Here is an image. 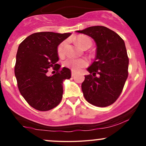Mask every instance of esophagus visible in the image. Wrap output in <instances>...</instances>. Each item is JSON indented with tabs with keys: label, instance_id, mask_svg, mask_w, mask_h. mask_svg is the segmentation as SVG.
<instances>
[{
	"label": "esophagus",
	"instance_id": "esophagus-1",
	"mask_svg": "<svg viewBox=\"0 0 146 146\" xmlns=\"http://www.w3.org/2000/svg\"><path fill=\"white\" fill-rule=\"evenodd\" d=\"M75 71H73V70H72V71H71V76L73 77V76H75Z\"/></svg>",
	"mask_w": 146,
	"mask_h": 146
}]
</instances>
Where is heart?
I'll use <instances>...</instances> for the list:
<instances>
[{
	"label": "heart",
	"mask_w": 146,
	"mask_h": 146,
	"mask_svg": "<svg viewBox=\"0 0 146 146\" xmlns=\"http://www.w3.org/2000/svg\"><path fill=\"white\" fill-rule=\"evenodd\" d=\"M77 44L81 48H84L86 46H91L92 42L89 38L85 36H79L75 39ZM65 46L66 42L64 41L58 45V54L60 57H63L65 55ZM88 60L84 58H69L64 62V65L68 68H71L73 71H79L82 68L85 67L88 65Z\"/></svg>",
	"instance_id": "obj_1"
}]
</instances>
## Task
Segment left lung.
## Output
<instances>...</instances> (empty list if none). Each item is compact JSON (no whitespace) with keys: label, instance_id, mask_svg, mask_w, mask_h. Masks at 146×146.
Masks as SVG:
<instances>
[{"label":"left lung","instance_id":"1","mask_svg":"<svg viewBox=\"0 0 146 146\" xmlns=\"http://www.w3.org/2000/svg\"><path fill=\"white\" fill-rule=\"evenodd\" d=\"M76 32L91 37L96 43V56L87 68L82 90L91 104L106 107L121 94L128 78L129 60L125 42L113 31L103 26H93Z\"/></svg>","mask_w":146,"mask_h":146}]
</instances>
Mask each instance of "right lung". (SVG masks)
I'll return each instance as SVG.
<instances>
[{
    "label": "right lung",
    "instance_id": "1",
    "mask_svg": "<svg viewBox=\"0 0 146 146\" xmlns=\"http://www.w3.org/2000/svg\"><path fill=\"white\" fill-rule=\"evenodd\" d=\"M71 33L38 32L30 35L20 44L16 53L15 76L22 96L35 109L46 111L55 108L62 98V82L71 78L69 68L59 71L58 46ZM57 71L47 75L48 68Z\"/></svg>",
    "mask_w": 146,
    "mask_h": 146
}]
</instances>
